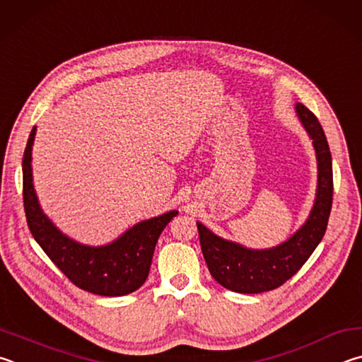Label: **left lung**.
<instances>
[{
    "mask_svg": "<svg viewBox=\"0 0 362 362\" xmlns=\"http://www.w3.org/2000/svg\"><path fill=\"white\" fill-rule=\"evenodd\" d=\"M297 116L305 127L318 158V191L307 223L288 242L272 250H246L214 235L197 223L202 252L211 276L233 293L259 294L280 288L300 270L325 237L332 208V157L325 130L315 114L302 103L296 105Z\"/></svg>",
    "mask_w": 362,
    "mask_h": 362,
    "instance_id": "obj_1",
    "label": "left lung"
}]
</instances>
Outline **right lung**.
Instances as JSON below:
<instances>
[{"instance_id":"add662e5","label":"right lung","mask_w":362,"mask_h":362,"mask_svg":"<svg viewBox=\"0 0 362 362\" xmlns=\"http://www.w3.org/2000/svg\"><path fill=\"white\" fill-rule=\"evenodd\" d=\"M35 133L33 127L22 162L23 206L31 235L63 275L87 293L117 297L141 288L149 275L157 240L177 211H168L138 223L106 246L95 248L76 243L50 223L37 204L31 176V146Z\"/></svg>"}]
</instances>
